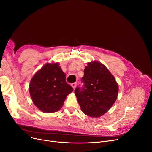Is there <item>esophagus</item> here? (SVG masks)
I'll list each match as a JSON object with an SVG mask.
<instances>
[{"label":"esophagus","mask_w":152,"mask_h":152,"mask_svg":"<svg viewBox=\"0 0 152 152\" xmlns=\"http://www.w3.org/2000/svg\"><path fill=\"white\" fill-rule=\"evenodd\" d=\"M77 82H74V83H72V84H71V86H72V87H73V89H75V87H76V86H77Z\"/></svg>","instance_id":"34e87169"}]
</instances>
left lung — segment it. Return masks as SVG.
<instances>
[{
    "label": "left lung",
    "mask_w": 152,
    "mask_h": 152,
    "mask_svg": "<svg viewBox=\"0 0 152 152\" xmlns=\"http://www.w3.org/2000/svg\"><path fill=\"white\" fill-rule=\"evenodd\" d=\"M84 72L83 85L77 87L75 94L82 112L89 117H99L116 101L118 84L107 67L98 61L89 63Z\"/></svg>",
    "instance_id": "8db88e82"
}]
</instances>
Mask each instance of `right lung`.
Masks as SVG:
<instances>
[{
	"label": "right lung",
	"mask_w": 152,
	"mask_h": 152,
	"mask_svg": "<svg viewBox=\"0 0 152 152\" xmlns=\"http://www.w3.org/2000/svg\"><path fill=\"white\" fill-rule=\"evenodd\" d=\"M73 89L58 63H47L32 77L29 91L35 105L45 113L61 108L66 96Z\"/></svg>",
	"instance_id": "obj_1"
}]
</instances>
